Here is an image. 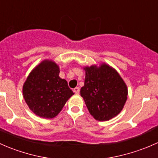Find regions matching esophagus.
Wrapping results in <instances>:
<instances>
[{
    "label": "esophagus",
    "instance_id": "1",
    "mask_svg": "<svg viewBox=\"0 0 158 158\" xmlns=\"http://www.w3.org/2000/svg\"><path fill=\"white\" fill-rule=\"evenodd\" d=\"M74 92L75 93V94H79L80 93V88L78 87H75V88H74Z\"/></svg>",
    "mask_w": 158,
    "mask_h": 158
}]
</instances>
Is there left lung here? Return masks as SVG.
<instances>
[{
    "instance_id": "1",
    "label": "left lung",
    "mask_w": 158,
    "mask_h": 158,
    "mask_svg": "<svg viewBox=\"0 0 158 158\" xmlns=\"http://www.w3.org/2000/svg\"><path fill=\"white\" fill-rule=\"evenodd\" d=\"M84 70L85 80L81 96L89 112L99 121L111 119L122 111L127 100L126 84L115 69L106 64Z\"/></svg>"
}]
</instances>
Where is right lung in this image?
<instances>
[{"label":"right lung","instance_id":"obj_1","mask_svg":"<svg viewBox=\"0 0 158 158\" xmlns=\"http://www.w3.org/2000/svg\"><path fill=\"white\" fill-rule=\"evenodd\" d=\"M59 72L55 62L46 60L32 70L24 83L23 97L35 115L54 118L74 94L67 81L59 77Z\"/></svg>","mask_w":158,"mask_h":158}]
</instances>
